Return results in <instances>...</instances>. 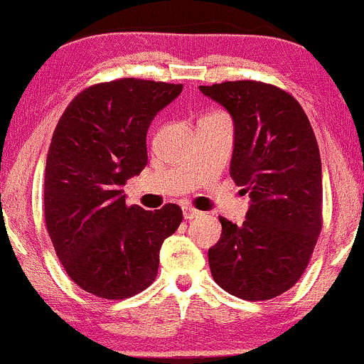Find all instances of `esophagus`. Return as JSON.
Listing matches in <instances>:
<instances>
[{
  "mask_svg": "<svg viewBox=\"0 0 364 364\" xmlns=\"http://www.w3.org/2000/svg\"><path fill=\"white\" fill-rule=\"evenodd\" d=\"M183 215H185V219L191 220V219H196V217L202 215V212L196 210V208H193L191 205H186V207H183Z\"/></svg>",
  "mask_w": 364,
  "mask_h": 364,
  "instance_id": "obj_1",
  "label": "esophagus"
}]
</instances>
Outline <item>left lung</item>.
<instances>
[{"mask_svg":"<svg viewBox=\"0 0 364 364\" xmlns=\"http://www.w3.org/2000/svg\"><path fill=\"white\" fill-rule=\"evenodd\" d=\"M231 112V178L252 198L243 225L219 217L223 235L208 250L214 281L236 298L265 301L301 279L323 224L321 161L301 104L257 80L200 85Z\"/></svg>","mask_w":364,"mask_h":364,"instance_id":"obj_1","label":"left lung"}]
</instances>
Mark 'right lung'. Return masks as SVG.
<instances>
[{"instance_id":"right-lung-1","label":"right lung","mask_w":364,"mask_h":364,"mask_svg":"<svg viewBox=\"0 0 364 364\" xmlns=\"http://www.w3.org/2000/svg\"><path fill=\"white\" fill-rule=\"evenodd\" d=\"M181 83L141 78L83 89L54 128L44 173L46 228L63 269L83 291L119 301L156 281L159 250L181 208L127 205L121 186L147 166L154 116Z\"/></svg>"}]
</instances>
